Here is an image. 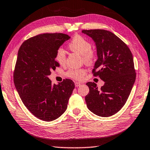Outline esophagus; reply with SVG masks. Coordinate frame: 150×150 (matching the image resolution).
<instances>
[{"instance_id": "esophagus-1", "label": "esophagus", "mask_w": 150, "mask_h": 150, "mask_svg": "<svg viewBox=\"0 0 150 150\" xmlns=\"http://www.w3.org/2000/svg\"><path fill=\"white\" fill-rule=\"evenodd\" d=\"M81 85V83H78V82H76L75 83V87H79V86Z\"/></svg>"}]
</instances>
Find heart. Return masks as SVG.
Listing matches in <instances>:
<instances>
[{"label": "heart", "instance_id": "1", "mask_svg": "<svg viewBox=\"0 0 150 150\" xmlns=\"http://www.w3.org/2000/svg\"><path fill=\"white\" fill-rule=\"evenodd\" d=\"M69 49L73 52L81 55L82 59L87 64H92L96 59V54L95 50L91 49V43L84 37L80 35H75L72 38L67 45ZM55 59L61 65L66 63V54L65 50L59 48L55 53ZM86 69L84 68H70L66 72L65 75L73 79L81 81L83 79L86 75Z\"/></svg>", "mask_w": 150, "mask_h": 150}]
</instances>
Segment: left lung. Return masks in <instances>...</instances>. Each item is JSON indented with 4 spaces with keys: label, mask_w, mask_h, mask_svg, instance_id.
Instances as JSON below:
<instances>
[{
    "label": "left lung",
    "mask_w": 150,
    "mask_h": 150,
    "mask_svg": "<svg viewBox=\"0 0 150 150\" xmlns=\"http://www.w3.org/2000/svg\"><path fill=\"white\" fill-rule=\"evenodd\" d=\"M95 41L98 59L92 71L105 85L87 83L89 93L85 96L88 108L95 115L108 117L125 105L136 80L132 54L125 43L105 30H83Z\"/></svg>",
    "instance_id": "left-lung-1"
}]
</instances>
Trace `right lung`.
Listing matches in <instances>:
<instances>
[{"mask_svg": "<svg viewBox=\"0 0 150 150\" xmlns=\"http://www.w3.org/2000/svg\"><path fill=\"white\" fill-rule=\"evenodd\" d=\"M69 35L62 33L39 34L22 43L14 71V83L25 106L42 120H54L64 113L75 84L69 79L59 85L48 78L59 64L56 51Z\"/></svg>", "mask_w": 150, "mask_h": 150, "instance_id": "right-lung-1", "label": "right lung"}]
</instances>
